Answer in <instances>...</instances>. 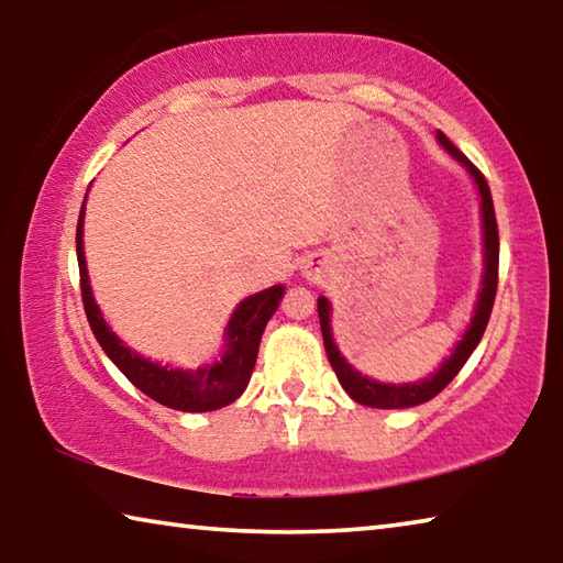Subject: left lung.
Segmentation results:
<instances>
[{
	"instance_id": "8db88e82",
	"label": "left lung",
	"mask_w": 563,
	"mask_h": 563,
	"mask_svg": "<svg viewBox=\"0 0 563 563\" xmlns=\"http://www.w3.org/2000/svg\"><path fill=\"white\" fill-rule=\"evenodd\" d=\"M437 141L440 146L450 154L456 164H460L476 186V196H479V216H482V280H479V292H476L472 318L466 322L462 338L456 340L450 355L442 360V365L434 369L432 375H427L417 383H379V379L362 375L360 369L347 362L342 355L335 338H332V305L322 295L318 298V316H320V330H322V342H325V352L332 369L340 379V385L345 393L355 399V402L365 407H377V409H405V407H417L422 402H430L442 389L452 383L456 373L464 367V362L470 360L472 352L479 345V340L487 330V322L492 316L494 295H497V268H499V231H497V216H494V203L492 194L484 176L472 166V161L466 158L460 148H456L450 139L444 136L442 131H437Z\"/></svg>"
}]
</instances>
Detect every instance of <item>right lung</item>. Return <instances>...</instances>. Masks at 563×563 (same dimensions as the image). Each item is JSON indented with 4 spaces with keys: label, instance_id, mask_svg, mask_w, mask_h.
Returning a JSON list of instances; mask_svg holds the SVG:
<instances>
[{
    "label": "right lung",
    "instance_id": "right-lung-1",
    "mask_svg": "<svg viewBox=\"0 0 563 563\" xmlns=\"http://www.w3.org/2000/svg\"><path fill=\"white\" fill-rule=\"evenodd\" d=\"M84 211H87V198H84L79 225H76V261H79L81 273V298L89 325L101 350L107 352V357L141 393L164 407L178 409V412H213V409L235 402L251 383L263 330L278 310L285 285H271V288L247 295L235 305L233 316L223 330V347L211 362L198 367L164 365V362L144 357L141 352L129 347L103 320V312L97 298H93L89 283L87 255H84Z\"/></svg>",
    "mask_w": 563,
    "mask_h": 563
}]
</instances>
